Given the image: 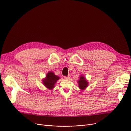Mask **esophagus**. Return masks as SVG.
I'll list each match as a JSON object with an SVG mask.
<instances>
[{
	"instance_id": "1",
	"label": "esophagus",
	"mask_w": 131,
	"mask_h": 131,
	"mask_svg": "<svg viewBox=\"0 0 131 131\" xmlns=\"http://www.w3.org/2000/svg\"><path fill=\"white\" fill-rule=\"evenodd\" d=\"M64 79L66 80H69L70 79V75H68V77H64Z\"/></svg>"
}]
</instances>
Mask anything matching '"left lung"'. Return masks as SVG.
Segmentation results:
<instances>
[{"label": "left lung", "instance_id": "1", "mask_svg": "<svg viewBox=\"0 0 131 131\" xmlns=\"http://www.w3.org/2000/svg\"><path fill=\"white\" fill-rule=\"evenodd\" d=\"M78 82L79 83V88L82 90H85L89 84L83 75L80 77V79L78 81Z\"/></svg>", "mask_w": 131, "mask_h": 131}]
</instances>
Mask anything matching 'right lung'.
<instances>
[{
    "label": "right lung",
    "instance_id": "obj_1",
    "mask_svg": "<svg viewBox=\"0 0 131 131\" xmlns=\"http://www.w3.org/2000/svg\"><path fill=\"white\" fill-rule=\"evenodd\" d=\"M60 79V77L56 75L52 72H49L45 79L42 80V83L49 90H52L54 87L56 83L58 80Z\"/></svg>",
    "mask_w": 131,
    "mask_h": 131
}]
</instances>
